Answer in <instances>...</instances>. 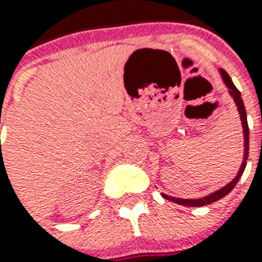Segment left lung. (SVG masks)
Masks as SVG:
<instances>
[{"mask_svg": "<svg viewBox=\"0 0 262 262\" xmlns=\"http://www.w3.org/2000/svg\"><path fill=\"white\" fill-rule=\"evenodd\" d=\"M221 76H223V79H224V83L227 85V88L230 89V95L234 98V102H235V105L238 107V112H239V118H241V123H243V129H244V162L241 164V169H239L238 174L235 176V179H234L233 182L228 183L226 187L220 188L219 191H215L213 194L207 195V197H204V199H197V200H184V199H176V197H170V195L162 194L164 199H167L170 201H174L177 204H182V206H190V207H201V206H206V204H211L214 201L220 200L223 199L224 195H227L234 187H235V184L238 183L239 177L243 176V171L246 169V163H247V157H248V146H250V129H248V123H247V113H246V106H244V102L241 99V93L239 91L235 88V85L233 83V80L231 78L228 76L224 69H221Z\"/></svg>", "mask_w": 262, "mask_h": 262, "instance_id": "obj_1", "label": "left lung"}]
</instances>
